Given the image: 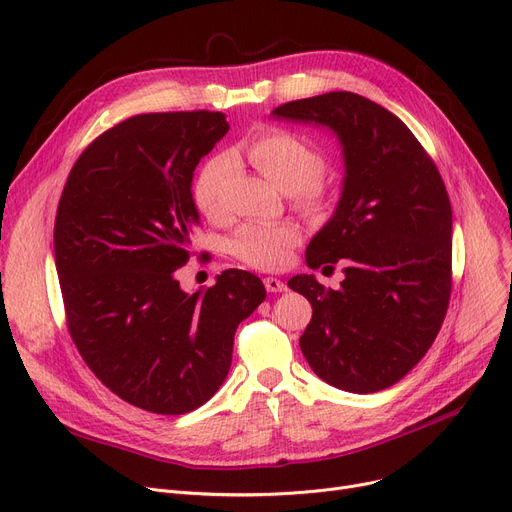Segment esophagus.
Instances as JSON below:
<instances>
[{"label": "esophagus", "instance_id": "1", "mask_svg": "<svg viewBox=\"0 0 512 512\" xmlns=\"http://www.w3.org/2000/svg\"><path fill=\"white\" fill-rule=\"evenodd\" d=\"M263 284H265L267 292H284V290H288V286L282 280H278V278H265Z\"/></svg>", "mask_w": 512, "mask_h": 512}]
</instances>
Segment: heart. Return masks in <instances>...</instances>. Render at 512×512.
Segmentation results:
<instances>
[{
	"mask_svg": "<svg viewBox=\"0 0 512 512\" xmlns=\"http://www.w3.org/2000/svg\"><path fill=\"white\" fill-rule=\"evenodd\" d=\"M253 168L284 195H294L305 209H319L326 191L319 178L326 172V159L313 145L286 130H265L242 147ZM230 172L226 155L211 157L199 170L193 184L197 209L209 220L222 218V188ZM299 232L288 224H245L230 238V253L259 270H278Z\"/></svg>",
	"mask_w": 512,
	"mask_h": 512,
	"instance_id": "1",
	"label": "heart"
}]
</instances>
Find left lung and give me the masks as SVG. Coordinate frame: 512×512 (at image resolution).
<instances>
[{
  "instance_id": "left-lung-1",
  "label": "left lung",
  "mask_w": 512,
  "mask_h": 512,
  "mask_svg": "<svg viewBox=\"0 0 512 512\" xmlns=\"http://www.w3.org/2000/svg\"><path fill=\"white\" fill-rule=\"evenodd\" d=\"M272 118L330 130L344 164L336 209L305 253L311 270L340 261L344 280L338 290L313 274L288 280L313 307L301 351L330 386L380 392L421 361L448 309L446 186L407 124L363 95L290 101Z\"/></svg>"
}]
</instances>
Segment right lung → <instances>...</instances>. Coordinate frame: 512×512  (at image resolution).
<instances>
[{"instance_id": "right-lung-1", "label": "right lung", "mask_w": 512, "mask_h": 512, "mask_svg": "<svg viewBox=\"0 0 512 512\" xmlns=\"http://www.w3.org/2000/svg\"><path fill=\"white\" fill-rule=\"evenodd\" d=\"M228 130L220 112L128 118L78 157L58 205L70 336L107 388L151 413L205 405L230 371L238 324L265 299L242 270L193 294L176 280L201 220L195 168Z\"/></svg>"}]
</instances>
